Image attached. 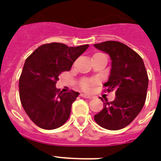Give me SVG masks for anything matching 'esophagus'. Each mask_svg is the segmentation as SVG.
<instances>
[{"label": "esophagus", "mask_w": 161, "mask_h": 161, "mask_svg": "<svg viewBox=\"0 0 161 161\" xmlns=\"http://www.w3.org/2000/svg\"><path fill=\"white\" fill-rule=\"evenodd\" d=\"M81 97H84V98H88V99H92L93 97L92 95H89V94H86V93H81Z\"/></svg>", "instance_id": "obj_1"}]
</instances>
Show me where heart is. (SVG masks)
<instances>
[{
    "label": "heart",
    "mask_w": 161,
    "mask_h": 161,
    "mask_svg": "<svg viewBox=\"0 0 161 161\" xmlns=\"http://www.w3.org/2000/svg\"><path fill=\"white\" fill-rule=\"evenodd\" d=\"M93 84V81L89 80V79H86V80H83L82 83H81V86L83 87V89L88 90L90 88V87Z\"/></svg>",
    "instance_id": "heart-1"
}]
</instances>
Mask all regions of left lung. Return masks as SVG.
Here are the masks:
<instances>
[{
	"mask_svg": "<svg viewBox=\"0 0 161 161\" xmlns=\"http://www.w3.org/2000/svg\"><path fill=\"white\" fill-rule=\"evenodd\" d=\"M96 49L108 53L112 60L109 78L103 86L108 92H115L114 101L103 103V110L94 116L99 126L117 130L128 126L137 117L145 104L148 76L141 56L117 41L95 44Z\"/></svg>",
	"mask_w": 161,
	"mask_h": 161,
	"instance_id": "8db88e82",
	"label": "left lung"
}]
</instances>
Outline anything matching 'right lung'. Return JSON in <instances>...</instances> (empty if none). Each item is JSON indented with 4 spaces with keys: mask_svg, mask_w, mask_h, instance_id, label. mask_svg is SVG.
Instances as JSON below:
<instances>
[{
    "mask_svg": "<svg viewBox=\"0 0 161 161\" xmlns=\"http://www.w3.org/2000/svg\"><path fill=\"white\" fill-rule=\"evenodd\" d=\"M88 47L51 43L37 48L26 58L19 80V98L26 114L39 127L53 130L69 119L79 92H59L56 82Z\"/></svg>",
    "mask_w": 161,
    "mask_h": 161,
    "instance_id": "add662e5",
    "label": "right lung"
}]
</instances>
